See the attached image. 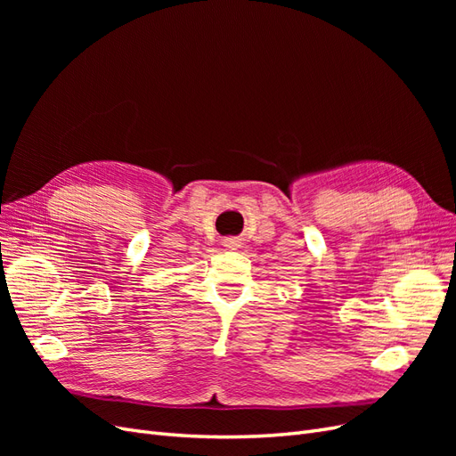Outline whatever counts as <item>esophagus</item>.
<instances>
[{
    "instance_id": "34e87169",
    "label": "esophagus",
    "mask_w": 456,
    "mask_h": 456,
    "mask_svg": "<svg viewBox=\"0 0 456 456\" xmlns=\"http://www.w3.org/2000/svg\"><path fill=\"white\" fill-rule=\"evenodd\" d=\"M224 247H228V249H238L240 241H238V240H226V241H224Z\"/></svg>"
}]
</instances>
